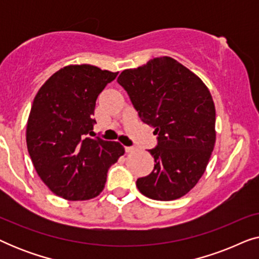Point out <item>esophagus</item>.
Wrapping results in <instances>:
<instances>
[{
	"mask_svg": "<svg viewBox=\"0 0 259 259\" xmlns=\"http://www.w3.org/2000/svg\"><path fill=\"white\" fill-rule=\"evenodd\" d=\"M125 151L127 152V153H131V152L136 151V148L132 147V146H126V147H125Z\"/></svg>",
	"mask_w": 259,
	"mask_h": 259,
	"instance_id": "1",
	"label": "esophagus"
}]
</instances>
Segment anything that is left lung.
Instances as JSON below:
<instances>
[{"label": "left lung", "instance_id": "1", "mask_svg": "<svg viewBox=\"0 0 259 259\" xmlns=\"http://www.w3.org/2000/svg\"><path fill=\"white\" fill-rule=\"evenodd\" d=\"M118 82L140 119L154 128L157 146L150 175L137 180L144 196L175 200L204 175L215 143V109L203 81L175 59L164 56L126 69Z\"/></svg>", "mask_w": 259, "mask_h": 259}]
</instances>
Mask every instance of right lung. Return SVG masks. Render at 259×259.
<instances>
[{
  "instance_id": "obj_1",
  "label": "right lung",
  "mask_w": 259,
  "mask_h": 259,
  "mask_svg": "<svg viewBox=\"0 0 259 259\" xmlns=\"http://www.w3.org/2000/svg\"><path fill=\"white\" fill-rule=\"evenodd\" d=\"M118 73L91 65L63 67L38 90L27 122V147L42 182L67 200L104 190L108 168L125 148L93 137L95 102Z\"/></svg>"
}]
</instances>
